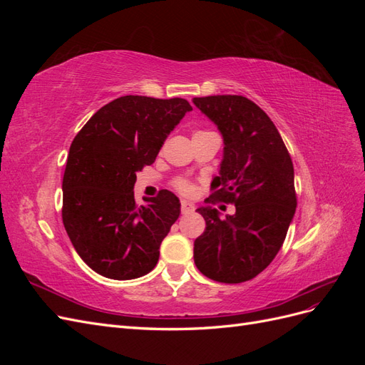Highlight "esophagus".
<instances>
[{
  "mask_svg": "<svg viewBox=\"0 0 365 365\" xmlns=\"http://www.w3.org/2000/svg\"><path fill=\"white\" fill-rule=\"evenodd\" d=\"M193 210H195V205L192 202H189V201L181 202V213L182 215H189V213L193 212Z\"/></svg>",
  "mask_w": 365,
  "mask_h": 365,
  "instance_id": "obj_1",
  "label": "esophagus"
}]
</instances>
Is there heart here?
I'll use <instances>...</instances> for the list:
<instances>
[{
  "label": "heart",
  "mask_w": 365,
  "mask_h": 365,
  "mask_svg": "<svg viewBox=\"0 0 365 365\" xmlns=\"http://www.w3.org/2000/svg\"><path fill=\"white\" fill-rule=\"evenodd\" d=\"M176 190L182 195H192L193 193V185L187 181V180H178L175 182Z\"/></svg>",
  "instance_id": "heart-1"
}]
</instances>
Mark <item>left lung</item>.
<instances>
[{
  "mask_svg": "<svg viewBox=\"0 0 365 365\" xmlns=\"http://www.w3.org/2000/svg\"><path fill=\"white\" fill-rule=\"evenodd\" d=\"M193 103L224 138L205 202L236 207L225 219L210 205L197 208L207 227L195 240V264L212 280L242 283L268 267L288 233L297 207L292 160L271 118L250 98L208 96Z\"/></svg>",
  "mask_w": 365,
  "mask_h": 365,
  "instance_id": "left-lung-1",
  "label": "left lung"
}]
</instances>
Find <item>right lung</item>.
Returning <instances> with one entry per match:
<instances>
[{"label": "right lung", "mask_w": 365, "mask_h": 365, "mask_svg": "<svg viewBox=\"0 0 365 365\" xmlns=\"http://www.w3.org/2000/svg\"><path fill=\"white\" fill-rule=\"evenodd\" d=\"M189 111L180 97L123 96L98 109L74 137L62 181V220L81 259L103 277L130 280L155 268L181 204L161 190L138 205L137 172L155 161Z\"/></svg>", "instance_id": "1"}]
</instances>
